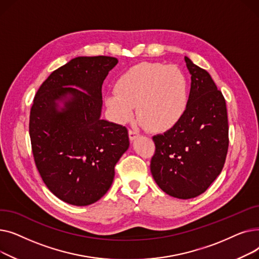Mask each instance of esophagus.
I'll list each match as a JSON object with an SVG mask.
<instances>
[{
	"mask_svg": "<svg viewBox=\"0 0 259 259\" xmlns=\"http://www.w3.org/2000/svg\"><path fill=\"white\" fill-rule=\"evenodd\" d=\"M139 137H140V134H139L138 131L132 130V129L129 130V139H130V141H135Z\"/></svg>",
	"mask_w": 259,
	"mask_h": 259,
	"instance_id": "esophagus-1",
	"label": "esophagus"
}]
</instances>
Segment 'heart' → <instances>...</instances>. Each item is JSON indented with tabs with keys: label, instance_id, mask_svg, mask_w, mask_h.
<instances>
[{
	"label": "heart",
	"instance_id": "b5f03b06",
	"mask_svg": "<svg viewBox=\"0 0 259 259\" xmlns=\"http://www.w3.org/2000/svg\"><path fill=\"white\" fill-rule=\"evenodd\" d=\"M189 102V83L176 66L142 63L116 80L106 107L121 124L130 121L138 106L140 117L154 131H167L183 118Z\"/></svg>",
	"mask_w": 259,
	"mask_h": 259
}]
</instances>
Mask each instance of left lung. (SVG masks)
<instances>
[{
	"label": "left lung",
	"instance_id": "8db88e82",
	"mask_svg": "<svg viewBox=\"0 0 259 259\" xmlns=\"http://www.w3.org/2000/svg\"><path fill=\"white\" fill-rule=\"evenodd\" d=\"M191 74L189 102L183 118L153 137L150 170L170 196L189 199L203 193L224 168L229 146L226 101L211 75L185 57Z\"/></svg>",
	"mask_w": 259,
	"mask_h": 259
}]
</instances>
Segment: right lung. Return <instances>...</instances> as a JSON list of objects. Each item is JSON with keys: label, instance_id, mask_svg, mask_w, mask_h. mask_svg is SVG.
Listing matches in <instances>:
<instances>
[{"label": "right lung", "instance_id": "right-lung-1", "mask_svg": "<svg viewBox=\"0 0 259 259\" xmlns=\"http://www.w3.org/2000/svg\"><path fill=\"white\" fill-rule=\"evenodd\" d=\"M112 57H78L54 70L37 90L29 135L35 166L61 200L88 206L111 187L129 148L126 127L101 119L102 85ZM62 106H60V104Z\"/></svg>", "mask_w": 259, "mask_h": 259}]
</instances>
